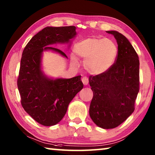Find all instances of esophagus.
Wrapping results in <instances>:
<instances>
[{
    "instance_id": "1",
    "label": "esophagus",
    "mask_w": 155,
    "mask_h": 155,
    "mask_svg": "<svg viewBox=\"0 0 155 155\" xmlns=\"http://www.w3.org/2000/svg\"><path fill=\"white\" fill-rule=\"evenodd\" d=\"M81 81H82L83 83L85 85H87V84L89 83V80H88V78L86 77H84L82 78V79H81Z\"/></svg>"
}]
</instances>
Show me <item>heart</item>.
<instances>
[{"instance_id":"1","label":"heart","mask_w":155,"mask_h":155,"mask_svg":"<svg viewBox=\"0 0 155 155\" xmlns=\"http://www.w3.org/2000/svg\"><path fill=\"white\" fill-rule=\"evenodd\" d=\"M73 52L78 58L85 60L84 68L88 73L99 75L106 72L114 64L118 54V48L109 38H89L75 44ZM74 65L77 60L72 59Z\"/></svg>"}]
</instances>
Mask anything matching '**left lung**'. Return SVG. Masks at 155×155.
Instances as JSON below:
<instances>
[{
    "instance_id": "8db88e82",
    "label": "left lung",
    "mask_w": 155,
    "mask_h": 155,
    "mask_svg": "<svg viewBox=\"0 0 155 155\" xmlns=\"http://www.w3.org/2000/svg\"><path fill=\"white\" fill-rule=\"evenodd\" d=\"M107 33L116 40L118 54L109 70L89 78L94 94L89 112L98 127L109 129L118 127L134 111L140 90V61L124 35L115 31Z\"/></svg>"
}]
</instances>
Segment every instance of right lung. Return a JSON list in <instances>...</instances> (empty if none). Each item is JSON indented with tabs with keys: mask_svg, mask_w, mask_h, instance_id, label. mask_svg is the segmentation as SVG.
Here are the masks:
<instances>
[{
	"mask_svg": "<svg viewBox=\"0 0 155 155\" xmlns=\"http://www.w3.org/2000/svg\"><path fill=\"white\" fill-rule=\"evenodd\" d=\"M77 34L74 26L46 27L31 38L23 51L17 81L21 104L41 125L49 127L61 121L70 102L83 87L81 76L54 79L41 70L43 52L52 51L68 58L61 50L50 46L71 44Z\"/></svg>",
	"mask_w": 155,
	"mask_h": 155,
	"instance_id": "1",
	"label": "right lung"
}]
</instances>
